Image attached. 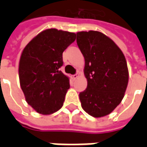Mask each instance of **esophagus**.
Returning a JSON list of instances; mask_svg holds the SVG:
<instances>
[{
    "label": "esophagus",
    "instance_id": "1",
    "mask_svg": "<svg viewBox=\"0 0 147 147\" xmlns=\"http://www.w3.org/2000/svg\"><path fill=\"white\" fill-rule=\"evenodd\" d=\"M79 75H80V72H77L76 74H75V75H72V76H71V78H72L73 80H76L77 77L79 76Z\"/></svg>",
    "mask_w": 147,
    "mask_h": 147
}]
</instances>
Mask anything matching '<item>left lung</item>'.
I'll return each instance as SVG.
<instances>
[{
	"mask_svg": "<svg viewBox=\"0 0 147 147\" xmlns=\"http://www.w3.org/2000/svg\"><path fill=\"white\" fill-rule=\"evenodd\" d=\"M76 42L85 59L87 87L80 93L83 110L94 117L108 115L119 105L128 83L124 55L104 34L90 30L76 34Z\"/></svg>",
	"mask_w": 147,
	"mask_h": 147,
	"instance_id": "8db88e82",
	"label": "left lung"
}]
</instances>
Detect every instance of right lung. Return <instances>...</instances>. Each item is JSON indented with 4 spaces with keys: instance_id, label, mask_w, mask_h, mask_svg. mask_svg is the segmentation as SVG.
<instances>
[{
    "instance_id": "add662e5",
    "label": "right lung",
    "mask_w": 147,
    "mask_h": 147,
    "mask_svg": "<svg viewBox=\"0 0 147 147\" xmlns=\"http://www.w3.org/2000/svg\"><path fill=\"white\" fill-rule=\"evenodd\" d=\"M76 34L48 29L24 48L19 76L27 103L38 113L48 115L62 107L69 89V79L60 70L63 52L75 42Z\"/></svg>"
}]
</instances>
